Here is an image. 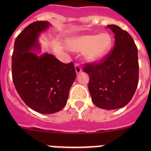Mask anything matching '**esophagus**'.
<instances>
[{"label":"esophagus","mask_w":151,"mask_h":151,"mask_svg":"<svg viewBox=\"0 0 151 151\" xmlns=\"http://www.w3.org/2000/svg\"><path fill=\"white\" fill-rule=\"evenodd\" d=\"M75 68H76V72L77 74H79V73L82 72V67H81V66H80L79 64H76Z\"/></svg>","instance_id":"1"}]
</instances>
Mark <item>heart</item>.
<instances>
[{
	"mask_svg": "<svg viewBox=\"0 0 151 151\" xmlns=\"http://www.w3.org/2000/svg\"><path fill=\"white\" fill-rule=\"evenodd\" d=\"M113 38L108 33L100 35L79 36L69 41L70 50L76 52H83L85 59L94 62L104 57L110 51Z\"/></svg>",
	"mask_w": 151,
	"mask_h": 151,
	"instance_id": "obj_1",
	"label": "heart"
}]
</instances>
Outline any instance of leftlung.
I'll return each mask as SVG.
<instances>
[{
  "label": "left lung",
  "instance_id": "left-lung-1",
  "mask_svg": "<svg viewBox=\"0 0 151 151\" xmlns=\"http://www.w3.org/2000/svg\"><path fill=\"white\" fill-rule=\"evenodd\" d=\"M115 35L113 49L98 63L85 64L89 75L88 90L92 102L105 110L128 104L138 84V48L132 37L116 25H108Z\"/></svg>",
  "mask_w": 151,
  "mask_h": 151
}]
</instances>
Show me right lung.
<instances>
[{
  "label": "right lung",
  "instance_id": "right-lung-1",
  "mask_svg": "<svg viewBox=\"0 0 151 151\" xmlns=\"http://www.w3.org/2000/svg\"><path fill=\"white\" fill-rule=\"evenodd\" d=\"M50 23L37 21L24 29L16 38L12 55V77L22 101L35 111L50 114L66 104L76 73L73 63H63L52 54L38 56L37 38Z\"/></svg>",
  "mask_w": 151,
  "mask_h": 151
}]
</instances>
